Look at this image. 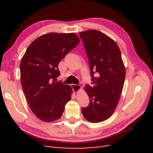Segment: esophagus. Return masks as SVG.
Returning <instances> with one entry per match:
<instances>
[{"label": "esophagus", "mask_w": 153, "mask_h": 153, "mask_svg": "<svg viewBox=\"0 0 153 153\" xmlns=\"http://www.w3.org/2000/svg\"><path fill=\"white\" fill-rule=\"evenodd\" d=\"M72 90H73L74 93H77L80 90H81L82 87L79 85H76V84H72Z\"/></svg>", "instance_id": "34e87169"}]
</instances>
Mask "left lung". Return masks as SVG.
<instances>
[{
	"label": "left lung",
	"instance_id": "8db88e82",
	"mask_svg": "<svg viewBox=\"0 0 153 153\" xmlns=\"http://www.w3.org/2000/svg\"><path fill=\"white\" fill-rule=\"evenodd\" d=\"M89 58L93 87L84 89L90 99L89 105L82 108L84 118L99 123L114 114L121 95L126 70L119 47L113 39L96 30L80 32ZM97 72L98 77H94Z\"/></svg>",
	"mask_w": 153,
	"mask_h": 153
}]
</instances>
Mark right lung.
Instances as JSON below:
<instances>
[{
  "label": "right lung",
  "mask_w": 153,
  "mask_h": 153,
  "mask_svg": "<svg viewBox=\"0 0 153 153\" xmlns=\"http://www.w3.org/2000/svg\"><path fill=\"white\" fill-rule=\"evenodd\" d=\"M79 43L74 33L45 34L30 45L22 58L23 92L32 112L43 122L58 120L71 99L72 87L54 80L60 75L59 62Z\"/></svg>",
  "instance_id": "add662e5"
}]
</instances>
